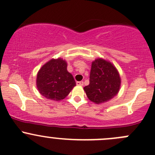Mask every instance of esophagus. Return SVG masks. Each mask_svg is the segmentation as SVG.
Instances as JSON below:
<instances>
[{
	"instance_id": "34e87169",
	"label": "esophagus",
	"mask_w": 155,
	"mask_h": 155,
	"mask_svg": "<svg viewBox=\"0 0 155 155\" xmlns=\"http://www.w3.org/2000/svg\"><path fill=\"white\" fill-rule=\"evenodd\" d=\"M83 84H84V82H82V81H81V82H76V85H80V86H82V85H83Z\"/></svg>"
}]
</instances>
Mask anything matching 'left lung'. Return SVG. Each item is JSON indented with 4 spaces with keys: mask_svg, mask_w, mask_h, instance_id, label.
Masks as SVG:
<instances>
[{
    "mask_svg": "<svg viewBox=\"0 0 155 155\" xmlns=\"http://www.w3.org/2000/svg\"><path fill=\"white\" fill-rule=\"evenodd\" d=\"M89 82V85L84 87L87 98L100 104L116 96L119 91L121 78L111 62L97 58L91 64Z\"/></svg>",
    "mask_w": 155,
    "mask_h": 155,
    "instance_id": "obj_1",
    "label": "left lung"
}]
</instances>
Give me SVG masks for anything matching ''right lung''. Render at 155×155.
<instances>
[{"label": "right lung", "mask_w": 155, "mask_h": 155, "mask_svg": "<svg viewBox=\"0 0 155 155\" xmlns=\"http://www.w3.org/2000/svg\"><path fill=\"white\" fill-rule=\"evenodd\" d=\"M68 64L62 58L51 59L39 70L37 87L46 98L61 101L76 86L73 76L67 70Z\"/></svg>", "instance_id": "1"}]
</instances>
